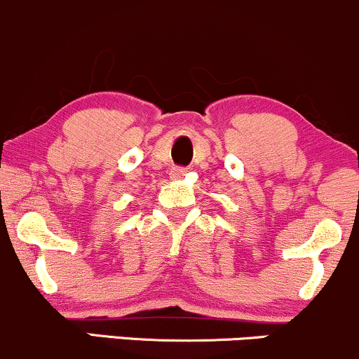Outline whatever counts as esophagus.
<instances>
[{
	"label": "esophagus",
	"mask_w": 359,
	"mask_h": 359,
	"mask_svg": "<svg viewBox=\"0 0 359 359\" xmlns=\"http://www.w3.org/2000/svg\"><path fill=\"white\" fill-rule=\"evenodd\" d=\"M185 174H187V170H185V168L175 167V168H172V170H170V179L172 180H180V179H184Z\"/></svg>",
	"instance_id": "obj_1"
}]
</instances>
